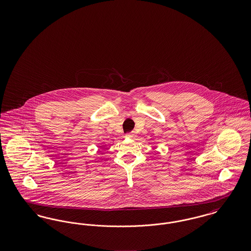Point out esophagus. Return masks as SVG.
<instances>
[{
	"mask_svg": "<svg viewBox=\"0 0 251 251\" xmlns=\"http://www.w3.org/2000/svg\"><path fill=\"white\" fill-rule=\"evenodd\" d=\"M134 135H135V133H134L133 131H131V132H128V133L126 134V136H127L128 138H133V137H134Z\"/></svg>",
	"mask_w": 251,
	"mask_h": 251,
	"instance_id": "obj_1",
	"label": "esophagus"
}]
</instances>
